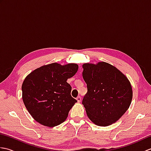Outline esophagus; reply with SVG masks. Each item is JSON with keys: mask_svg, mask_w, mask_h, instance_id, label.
Masks as SVG:
<instances>
[{"mask_svg": "<svg viewBox=\"0 0 151 151\" xmlns=\"http://www.w3.org/2000/svg\"><path fill=\"white\" fill-rule=\"evenodd\" d=\"M76 100H77L78 102H81V101H82V98L81 97H80V96H78V97H76Z\"/></svg>", "mask_w": 151, "mask_h": 151, "instance_id": "34e87169", "label": "esophagus"}]
</instances>
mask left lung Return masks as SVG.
<instances>
[{"label":"left lung","instance_id":"1","mask_svg":"<svg viewBox=\"0 0 151 151\" xmlns=\"http://www.w3.org/2000/svg\"><path fill=\"white\" fill-rule=\"evenodd\" d=\"M82 76L88 92L82 100L93 123L106 127L114 123L129 109L132 99V86L116 67L104 62L84 63Z\"/></svg>","mask_w":151,"mask_h":151}]
</instances>
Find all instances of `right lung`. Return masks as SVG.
<instances>
[{
	"label": "right lung",
	"instance_id": "right-lung-1",
	"mask_svg": "<svg viewBox=\"0 0 151 151\" xmlns=\"http://www.w3.org/2000/svg\"><path fill=\"white\" fill-rule=\"evenodd\" d=\"M76 63L62 65L53 63L35 69L22 85V101L38 123L53 127L65 121L77 102L70 95L71 86L67 80L77 72Z\"/></svg>",
	"mask_w": 151,
	"mask_h": 151
}]
</instances>
